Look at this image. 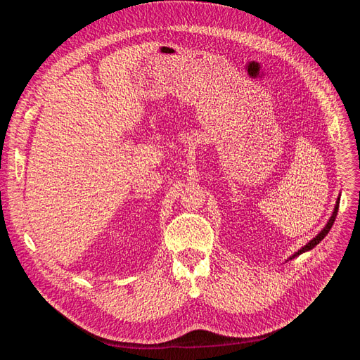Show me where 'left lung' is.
Masks as SVG:
<instances>
[{
    "label": "left lung",
    "instance_id": "8db88e82",
    "mask_svg": "<svg viewBox=\"0 0 360 360\" xmlns=\"http://www.w3.org/2000/svg\"><path fill=\"white\" fill-rule=\"evenodd\" d=\"M338 207H340V198H338V201H336V205H335V210H333V213H332V216H330V219H329V222H328V225H326L323 230H321V233H319L317 236H315L312 240L308 243V245H304L302 249H299L296 254L294 255H291L290 257V259H292L294 257H297V255H300V254H303V252H307V250H311L312 248H315V245H319L323 238L328 236V233L330 231V228H332V225H333V222H335V219H336V214H338Z\"/></svg>",
    "mask_w": 360,
    "mask_h": 360
}]
</instances>
